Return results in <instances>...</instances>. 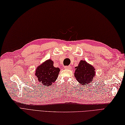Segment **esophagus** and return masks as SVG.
Returning a JSON list of instances; mask_svg holds the SVG:
<instances>
[{
    "label": "esophagus",
    "mask_w": 125,
    "mask_h": 125,
    "mask_svg": "<svg viewBox=\"0 0 125 125\" xmlns=\"http://www.w3.org/2000/svg\"><path fill=\"white\" fill-rule=\"evenodd\" d=\"M64 69H68V70L71 69V66H65L64 67Z\"/></svg>",
    "instance_id": "obj_1"
}]
</instances>
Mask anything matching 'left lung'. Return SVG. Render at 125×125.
Instances as JSON below:
<instances>
[{
    "label": "left lung",
    "instance_id": "left-lung-1",
    "mask_svg": "<svg viewBox=\"0 0 125 125\" xmlns=\"http://www.w3.org/2000/svg\"><path fill=\"white\" fill-rule=\"evenodd\" d=\"M74 76L76 79L82 85H87L92 82L95 76V69L85 61L81 60L75 68Z\"/></svg>",
    "mask_w": 125,
    "mask_h": 125
}]
</instances>
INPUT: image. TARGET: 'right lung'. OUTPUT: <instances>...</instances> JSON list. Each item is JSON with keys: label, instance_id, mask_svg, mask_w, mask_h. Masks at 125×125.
Segmentation results:
<instances>
[{"label": "right lung", "instance_id": "1", "mask_svg": "<svg viewBox=\"0 0 125 125\" xmlns=\"http://www.w3.org/2000/svg\"><path fill=\"white\" fill-rule=\"evenodd\" d=\"M60 71L59 68L53 66L52 60H48L37 67L35 75L41 84L49 87L56 81Z\"/></svg>", "mask_w": 125, "mask_h": 125}]
</instances>
